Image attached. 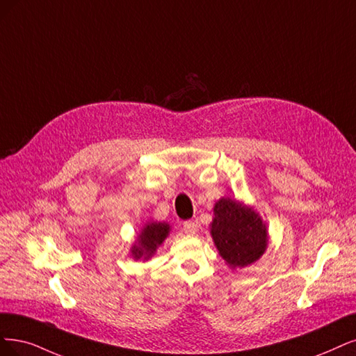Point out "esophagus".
I'll list each match as a JSON object with an SVG mask.
<instances>
[{
    "label": "esophagus",
    "instance_id": "1",
    "mask_svg": "<svg viewBox=\"0 0 356 356\" xmlns=\"http://www.w3.org/2000/svg\"><path fill=\"white\" fill-rule=\"evenodd\" d=\"M183 232L188 234H195L198 232V225H196L195 221H185L183 222Z\"/></svg>",
    "mask_w": 356,
    "mask_h": 356
}]
</instances>
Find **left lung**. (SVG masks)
<instances>
[{"mask_svg": "<svg viewBox=\"0 0 356 356\" xmlns=\"http://www.w3.org/2000/svg\"><path fill=\"white\" fill-rule=\"evenodd\" d=\"M209 233L220 257L232 268H245L257 262L268 246V229L259 213L230 196L214 204Z\"/></svg>", "mask_w": 356, "mask_h": 356, "instance_id": "8db88e82", "label": "left lung"}]
</instances>
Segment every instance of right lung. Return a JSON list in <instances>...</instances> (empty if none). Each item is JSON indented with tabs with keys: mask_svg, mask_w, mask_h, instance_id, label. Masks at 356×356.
<instances>
[{
	"mask_svg": "<svg viewBox=\"0 0 356 356\" xmlns=\"http://www.w3.org/2000/svg\"><path fill=\"white\" fill-rule=\"evenodd\" d=\"M171 226L165 221H147L140 227L136 241L130 248V255L134 259L148 261L163 245L170 234Z\"/></svg>",
	"mask_w": 356,
	"mask_h": 356,
	"instance_id": "1",
	"label": "right lung"
}]
</instances>
